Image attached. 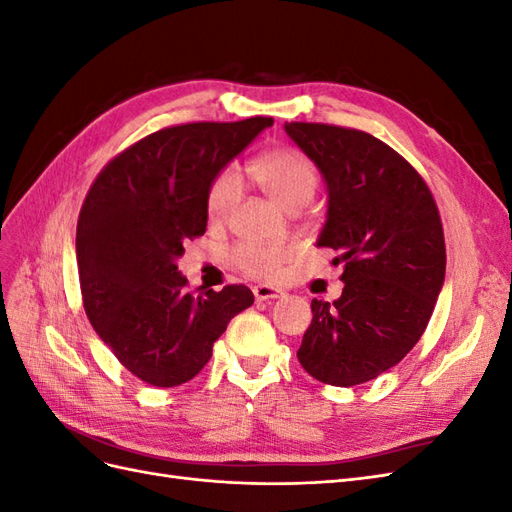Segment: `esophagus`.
<instances>
[{"mask_svg":"<svg viewBox=\"0 0 512 512\" xmlns=\"http://www.w3.org/2000/svg\"><path fill=\"white\" fill-rule=\"evenodd\" d=\"M254 297L256 301H271V299L286 297V292L282 288H273V286H254Z\"/></svg>","mask_w":512,"mask_h":512,"instance_id":"obj_1","label":"esophagus"}]
</instances>
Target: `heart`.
Listing matches in <instances>:
<instances>
[{"label":"heart","mask_w":512,"mask_h":512,"mask_svg":"<svg viewBox=\"0 0 512 512\" xmlns=\"http://www.w3.org/2000/svg\"><path fill=\"white\" fill-rule=\"evenodd\" d=\"M252 177L277 205L286 211L301 209L309 203L318 188V170L314 162L297 149H273L262 153L252 164ZM243 192L237 170L224 168L213 177L207 192V215L211 222H220L239 203ZM290 258L282 245L245 243L235 250V265L250 277L273 280L282 273Z\"/></svg>","instance_id":"obj_1"}]
</instances>
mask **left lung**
Here are the masks:
<instances>
[{"instance_id":"left-lung-1","label":"left lung","mask_w":512,"mask_h":512,"mask_svg":"<svg viewBox=\"0 0 512 512\" xmlns=\"http://www.w3.org/2000/svg\"><path fill=\"white\" fill-rule=\"evenodd\" d=\"M284 130L327 185L316 245L331 247L333 265L344 267L342 297L312 301L299 363L324 384H363L404 359L436 307L446 271L436 200L376 136L299 121Z\"/></svg>"}]
</instances>
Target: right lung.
Masks as SVG:
<instances>
[{"label": "right lung", "instance_id": "right-lung-1", "mask_svg": "<svg viewBox=\"0 0 512 512\" xmlns=\"http://www.w3.org/2000/svg\"><path fill=\"white\" fill-rule=\"evenodd\" d=\"M271 117L185 123L153 132L104 166L76 224V262L91 327L147 384L179 386L211 359L228 322L254 303L247 286L185 290L183 243L205 235L213 177Z\"/></svg>", "mask_w": 512, "mask_h": 512}]
</instances>
